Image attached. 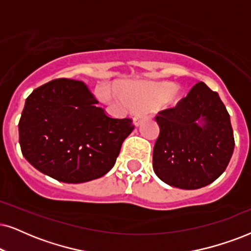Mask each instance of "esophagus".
Instances as JSON below:
<instances>
[{
	"label": "esophagus",
	"instance_id": "esophagus-1",
	"mask_svg": "<svg viewBox=\"0 0 251 251\" xmlns=\"http://www.w3.org/2000/svg\"><path fill=\"white\" fill-rule=\"evenodd\" d=\"M144 118H145V116L142 115V113H136V115L133 117V123H134L135 126H139L142 120H144Z\"/></svg>",
	"mask_w": 251,
	"mask_h": 251
}]
</instances>
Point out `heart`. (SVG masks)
<instances>
[{
    "label": "heart",
    "mask_w": 251,
    "mask_h": 251,
    "mask_svg": "<svg viewBox=\"0 0 251 251\" xmlns=\"http://www.w3.org/2000/svg\"><path fill=\"white\" fill-rule=\"evenodd\" d=\"M180 97V89L168 82L126 83L119 90L120 100L133 110H148L161 104L176 105Z\"/></svg>",
    "instance_id": "obj_1"
}]
</instances>
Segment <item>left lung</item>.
<instances>
[{
    "mask_svg": "<svg viewBox=\"0 0 251 251\" xmlns=\"http://www.w3.org/2000/svg\"><path fill=\"white\" fill-rule=\"evenodd\" d=\"M201 119L202 126L196 124ZM160 134L154 145L153 168L171 186L201 189L226 170L233 155L234 134L226 106L204 82L192 87L176 106L155 117Z\"/></svg>",
    "mask_w": 251,
    "mask_h": 251,
    "instance_id": "8db88e82",
    "label": "left lung"
}]
</instances>
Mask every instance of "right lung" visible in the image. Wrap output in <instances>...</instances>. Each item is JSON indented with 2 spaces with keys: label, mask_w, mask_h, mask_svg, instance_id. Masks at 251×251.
<instances>
[{
  "label": "right lung",
  "mask_w": 251,
  "mask_h": 251,
  "mask_svg": "<svg viewBox=\"0 0 251 251\" xmlns=\"http://www.w3.org/2000/svg\"><path fill=\"white\" fill-rule=\"evenodd\" d=\"M82 81L56 78L26 98L18 131L22 154L40 173L84 183L112 169L131 118H111Z\"/></svg>",
  "instance_id": "1"
}]
</instances>
